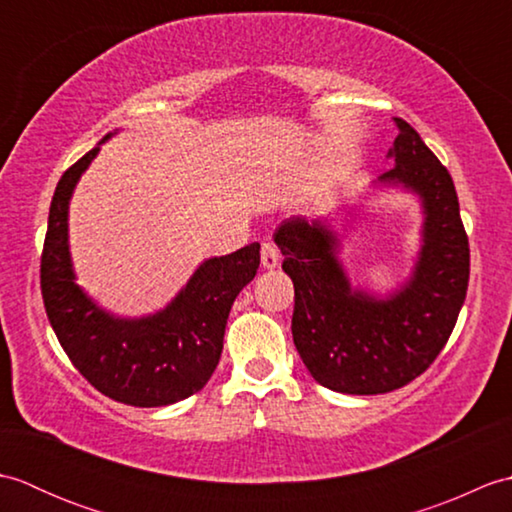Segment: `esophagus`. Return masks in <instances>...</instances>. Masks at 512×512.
<instances>
[{
	"label": "esophagus",
	"mask_w": 512,
	"mask_h": 512,
	"mask_svg": "<svg viewBox=\"0 0 512 512\" xmlns=\"http://www.w3.org/2000/svg\"><path fill=\"white\" fill-rule=\"evenodd\" d=\"M262 266L266 270H273L279 266V250L273 242H264L262 244Z\"/></svg>",
	"instance_id": "1"
}]
</instances>
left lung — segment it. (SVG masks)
Here are the masks:
<instances>
[{
    "label": "left lung",
    "mask_w": 512,
    "mask_h": 512,
    "mask_svg": "<svg viewBox=\"0 0 512 512\" xmlns=\"http://www.w3.org/2000/svg\"><path fill=\"white\" fill-rule=\"evenodd\" d=\"M396 167L378 184L402 187L422 204V246L411 277L387 297L352 288L328 220L290 217L275 244L295 284L292 339L319 385L354 396L387 394L420 376L447 345L469 288V237L447 167L416 129L394 118Z\"/></svg>",
    "instance_id": "1"
}]
</instances>
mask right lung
Instances as JSON below:
<instances>
[{
	"label": "right lung",
	"mask_w": 512,
	"mask_h": 512,
	"mask_svg": "<svg viewBox=\"0 0 512 512\" xmlns=\"http://www.w3.org/2000/svg\"><path fill=\"white\" fill-rule=\"evenodd\" d=\"M99 151L96 145L76 160L54 189L41 253L43 306L72 365L101 394L134 407L173 405L209 383L220 363L228 312L257 273L259 244L206 259L169 306L149 317L103 310L76 286L68 244L72 191Z\"/></svg>",
	"instance_id": "1"
}]
</instances>
